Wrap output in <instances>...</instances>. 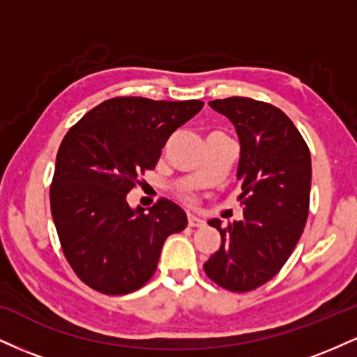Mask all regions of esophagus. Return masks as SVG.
<instances>
[{
  "label": "esophagus",
  "mask_w": 357,
  "mask_h": 357,
  "mask_svg": "<svg viewBox=\"0 0 357 357\" xmlns=\"http://www.w3.org/2000/svg\"><path fill=\"white\" fill-rule=\"evenodd\" d=\"M188 225H190V227H203L204 220L199 218V216L192 215V213H188Z\"/></svg>",
  "instance_id": "34e87169"
}]
</instances>
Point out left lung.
Here are the masks:
<instances>
[{
	"instance_id": "8db88e82",
	"label": "left lung",
	"mask_w": 357,
	"mask_h": 357,
	"mask_svg": "<svg viewBox=\"0 0 357 357\" xmlns=\"http://www.w3.org/2000/svg\"><path fill=\"white\" fill-rule=\"evenodd\" d=\"M210 107L230 119L240 141L236 179L243 218L208 221L221 245L203 265L215 284L248 292L275 277L292 255L309 215L312 165L294 122L267 102L230 97Z\"/></svg>"
}]
</instances>
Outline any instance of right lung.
Segmentation results:
<instances>
[{
	"label": "right lung",
	"instance_id": "obj_1",
	"mask_svg": "<svg viewBox=\"0 0 357 357\" xmlns=\"http://www.w3.org/2000/svg\"><path fill=\"white\" fill-rule=\"evenodd\" d=\"M203 105L116 97L89 110L61 141L50 186L53 223L73 272L97 292L141 289L167 236L186 228V213L176 203L159 199L144 213L127 203V192Z\"/></svg>",
	"mask_w": 357,
	"mask_h": 357
}]
</instances>
